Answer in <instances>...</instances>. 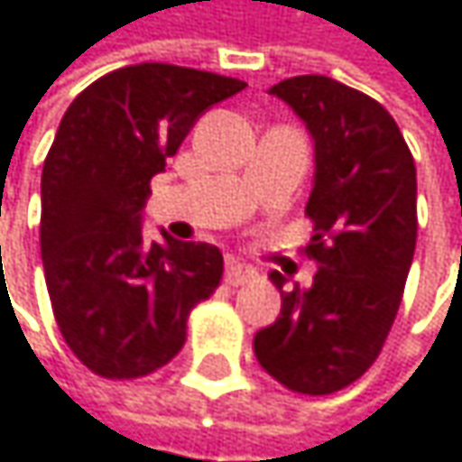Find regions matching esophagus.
<instances>
[{"label": "esophagus", "mask_w": 462, "mask_h": 462, "mask_svg": "<svg viewBox=\"0 0 462 462\" xmlns=\"http://www.w3.org/2000/svg\"><path fill=\"white\" fill-rule=\"evenodd\" d=\"M254 279V271L249 265H241V263H229L226 271H224V282L229 287H244Z\"/></svg>", "instance_id": "obj_1"}]
</instances>
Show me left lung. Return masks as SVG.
Instances as JSON below:
<instances>
[{"mask_svg": "<svg viewBox=\"0 0 462 462\" xmlns=\"http://www.w3.org/2000/svg\"><path fill=\"white\" fill-rule=\"evenodd\" d=\"M317 151L303 249L319 265L311 290H284L279 319L254 336L260 365L300 395H330L379 357L417 246V167L395 118L368 94L325 75L276 83Z\"/></svg>", "mask_w": 462, "mask_h": 462, "instance_id": "obj_1", "label": "left lung"}]
</instances>
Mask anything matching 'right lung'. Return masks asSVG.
<instances>
[{"mask_svg":"<svg viewBox=\"0 0 462 462\" xmlns=\"http://www.w3.org/2000/svg\"><path fill=\"white\" fill-rule=\"evenodd\" d=\"M246 88L238 78L175 64H132L83 88L42 164L40 249L56 325L102 379H140L186 341L191 309L224 273L210 244H148L140 210L151 178L194 121Z\"/></svg>","mask_w":462,"mask_h":462,"instance_id":"obj_1","label":"right lung"}]
</instances>
